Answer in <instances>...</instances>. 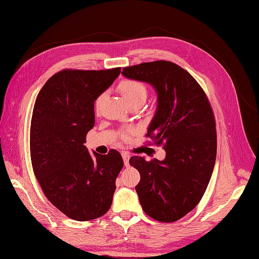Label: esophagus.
<instances>
[{
    "instance_id": "34e87169",
    "label": "esophagus",
    "mask_w": 259,
    "mask_h": 259,
    "mask_svg": "<svg viewBox=\"0 0 259 259\" xmlns=\"http://www.w3.org/2000/svg\"><path fill=\"white\" fill-rule=\"evenodd\" d=\"M122 159H123V163H124V165H125V166H128V165H129V159H130V155H129V153H128V152H125V151H123V152H122Z\"/></svg>"
}]
</instances>
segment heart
Instances as JSON below:
<instances>
[{"label": "heart", "instance_id": "obj_1", "mask_svg": "<svg viewBox=\"0 0 259 259\" xmlns=\"http://www.w3.org/2000/svg\"><path fill=\"white\" fill-rule=\"evenodd\" d=\"M118 89H119V92L121 93L122 97L125 99V101H127L129 105L132 104V102L138 101V100L144 101V99H146V97H147L146 86H144L141 81H138L135 79H124L122 81H120L118 85ZM101 97L102 96H99L97 100H96V108H98ZM135 131L136 130L134 128L125 129L121 134L122 139L127 140L129 136L131 134H134Z\"/></svg>", "mask_w": 259, "mask_h": 259}]
</instances>
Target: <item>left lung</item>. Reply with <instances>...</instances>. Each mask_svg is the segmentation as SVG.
<instances>
[{"label":"left lung","mask_w":259,"mask_h":259,"mask_svg":"<svg viewBox=\"0 0 259 259\" xmlns=\"http://www.w3.org/2000/svg\"><path fill=\"white\" fill-rule=\"evenodd\" d=\"M122 75L148 82L158 94L157 111L147 136L165 159L131 157L139 171L136 186L150 218L171 223L193 209L211 180L216 159V124L211 104L198 82L179 65L157 61L124 67Z\"/></svg>","instance_id":"1"}]
</instances>
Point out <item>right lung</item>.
Listing matches in <instances>:
<instances>
[{"label":"right lung","instance_id":"obj_1","mask_svg":"<svg viewBox=\"0 0 259 259\" xmlns=\"http://www.w3.org/2000/svg\"><path fill=\"white\" fill-rule=\"evenodd\" d=\"M121 68L64 69L48 79L36 98L29 147L36 179L54 206L75 221H92L110 208L121 154H90L86 136L95 125V100Z\"/></svg>","mask_w":259,"mask_h":259}]
</instances>
